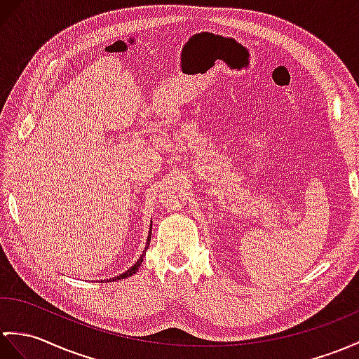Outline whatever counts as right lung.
<instances>
[{"label":"right lung","instance_id":"obj_1","mask_svg":"<svg viewBox=\"0 0 359 359\" xmlns=\"http://www.w3.org/2000/svg\"><path fill=\"white\" fill-rule=\"evenodd\" d=\"M149 240H151V236H148V240H147V246H145V249H144V254L140 255V258L139 260L136 262V264L133 266V268H130L127 272L125 273H122V275H118V277H114V278H111L110 281H116V280H122V278H127V277H131L133 273H136L137 272V269L140 268V263L144 262V255H145V252H147V249H148V245H149Z\"/></svg>","mask_w":359,"mask_h":359}]
</instances>
